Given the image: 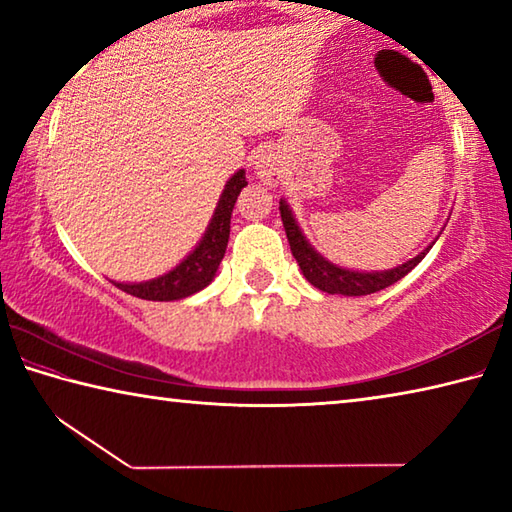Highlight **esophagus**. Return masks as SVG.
Listing matches in <instances>:
<instances>
[{
  "mask_svg": "<svg viewBox=\"0 0 512 512\" xmlns=\"http://www.w3.org/2000/svg\"><path fill=\"white\" fill-rule=\"evenodd\" d=\"M255 173L264 185L275 187L282 178V164L273 151H262L255 158Z\"/></svg>",
  "mask_w": 512,
  "mask_h": 512,
  "instance_id": "esophagus-1",
  "label": "esophagus"
}]
</instances>
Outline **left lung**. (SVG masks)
I'll return each instance as SVG.
<instances>
[{
	"instance_id": "1",
	"label": "left lung",
	"mask_w": 512,
	"mask_h": 512,
	"mask_svg": "<svg viewBox=\"0 0 512 512\" xmlns=\"http://www.w3.org/2000/svg\"><path fill=\"white\" fill-rule=\"evenodd\" d=\"M280 216L284 230H287L291 253L296 257L302 275H305L316 289L332 293V296L334 293H339V296H368V293H377L381 289L391 287L397 280H402L406 273H411L413 268L422 262L424 255L429 253L431 246L436 244V241H431L420 255H415L409 262H404L400 266L388 268V271H350V268L329 262L327 257L320 255L318 250L309 244V239L302 235L296 216H293L291 207L284 198L280 201Z\"/></svg>"
}]
</instances>
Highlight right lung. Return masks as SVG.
<instances>
[{
  "label": "right lung",
  "instance_id": "1",
  "mask_svg": "<svg viewBox=\"0 0 512 512\" xmlns=\"http://www.w3.org/2000/svg\"><path fill=\"white\" fill-rule=\"evenodd\" d=\"M246 185H248L246 171L239 169L235 176L225 183L212 219L207 223L205 235L201 237V241H198L192 253H189L176 268H171L169 273L153 277V280H146V282L112 280V284L121 291L131 293L135 298L155 300V302L183 300V298L194 296L198 291H203L207 284L214 280L216 271H219V264L230 239L232 207H235L237 196Z\"/></svg>",
  "mask_w": 512,
  "mask_h": 512
}]
</instances>
